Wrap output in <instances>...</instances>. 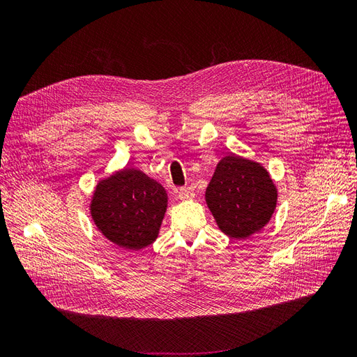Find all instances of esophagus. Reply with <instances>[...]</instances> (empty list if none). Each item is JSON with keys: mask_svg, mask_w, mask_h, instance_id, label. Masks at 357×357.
<instances>
[{"mask_svg": "<svg viewBox=\"0 0 357 357\" xmlns=\"http://www.w3.org/2000/svg\"><path fill=\"white\" fill-rule=\"evenodd\" d=\"M178 198L181 201H189L195 198V192H193L190 188H180L178 189Z\"/></svg>", "mask_w": 357, "mask_h": 357, "instance_id": "34e87169", "label": "esophagus"}]
</instances>
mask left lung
<instances>
[{
    "instance_id": "1",
    "label": "left lung",
    "mask_w": 357,
    "mask_h": 357,
    "mask_svg": "<svg viewBox=\"0 0 357 357\" xmlns=\"http://www.w3.org/2000/svg\"><path fill=\"white\" fill-rule=\"evenodd\" d=\"M277 188L259 162L228 155L218 164L205 202L219 229L236 240L264 229L277 207Z\"/></svg>"
}]
</instances>
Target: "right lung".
Wrapping results in <instances>:
<instances>
[{
	"mask_svg": "<svg viewBox=\"0 0 357 357\" xmlns=\"http://www.w3.org/2000/svg\"><path fill=\"white\" fill-rule=\"evenodd\" d=\"M167 207L164 186L137 168L100 180L89 204L96 229L113 244L135 252L158 238Z\"/></svg>",
	"mask_w": 357,
	"mask_h": 357,
	"instance_id": "1",
	"label": "right lung"
}]
</instances>
